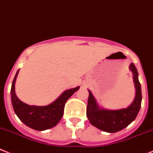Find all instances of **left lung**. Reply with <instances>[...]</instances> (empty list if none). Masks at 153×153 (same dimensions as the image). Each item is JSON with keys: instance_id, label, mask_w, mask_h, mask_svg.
I'll return each instance as SVG.
<instances>
[{"instance_id": "8db88e82", "label": "left lung", "mask_w": 153, "mask_h": 153, "mask_svg": "<svg viewBox=\"0 0 153 153\" xmlns=\"http://www.w3.org/2000/svg\"><path fill=\"white\" fill-rule=\"evenodd\" d=\"M130 69L134 74V81L136 88L134 100L126 109L118 110H106L100 109L93 94L89 91L87 116L91 124L101 131L115 133L126 128L136 118L141 106L142 94L141 86L138 80V72L134 63L130 65Z\"/></svg>"}]
</instances>
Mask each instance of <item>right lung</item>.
<instances>
[{"label": "right lung", "instance_id": "right-lung-1", "mask_svg": "<svg viewBox=\"0 0 153 153\" xmlns=\"http://www.w3.org/2000/svg\"><path fill=\"white\" fill-rule=\"evenodd\" d=\"M19 70L14 77L10 91L11 100L15 113L25 125L36 131H44L56 126L63 115L65 102L79 89V87L64 91L58 99L48 105H27L17 97L15 92V81Z\"/></svg>", "mask_w": 153, "mask_h": 153}]
</instances>
